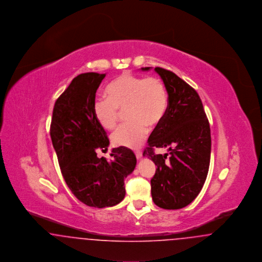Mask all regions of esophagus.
<instances>
[{"mask_svg":"<svg viewBox=\"0 0 262 262\" xmlns=\"http://www.w3.org/2000/svg\"><path fill=\"white\" fill-rule=\"evenodd\" d=\"M136 156H137V159H140L142 156V153L140 151H136Z\"/></svg>","mask_w":262,"mask_h":262,"instance_id":"esophagus-1","label":"esophagus"}]
</instances>
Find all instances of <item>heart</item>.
<instances>
[{
	"mask_svg": "<svg viewBox=\"0 0 262 262\" xmlns=\"http://www.w3.org/2000/svg\"><path fill=\"white\" fill-rule=\"evenodd\" d=\"M107 96H97L93 112L101 126L113 129L125 111L128 120L112 135L117 146L137 148L149 133V126L159 125L169 105L167 89L155 76L124 74L115 78L106 89Z\"/></svg>",
	"mask_w": 262,
	"mask_h": 262,
	"instance_id": "obj_1",
	"label": "heart"
}]
</instances>
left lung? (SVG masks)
Segmentation results:
<instances>
[{
    "label": "left lung",
    "instance_id": "8db88e82",
    "mask_svg": "<svg viewBox=\"0 0 262 262\" xmlns=\"http://www.w3.org/2000/svg\"><path fill=\"white\" fill-rule=\"evenodd\" d=\"M149 68H142L148 71ZM167 89L169 105L143 151L157 166L151 179L154 203L164 209H180L194 200L203 187L211 154L210 125L199 93L173 72L156 67ZM170 151L156 155L155 148Z\"/></svg>",
    "mask_w": 262,
    "mask_h": 262
}]
</instances>
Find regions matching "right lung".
<instances>
[{
	"label": "right lung",
	"mask_w": 262,
	"mask_h": 262,
	"mask_svg": "<svg viewBox=\"0 0 262 262\" xmlns=\"http://www.w3.org/2000/svg\"><path fill=\"white\" fill-rule=\"evenodd\" d=\"M105 74L84 73L73 79L56 100L50 136L62 177L82 203L91 207L114 206L124 200L125 179L137 165L134 152L114 148L112 159L97 156L108 149L109 138L93 112L96 91Z\"/></svg>",
	"instance_id": "right-lung-1"
}]
</instances>
